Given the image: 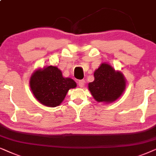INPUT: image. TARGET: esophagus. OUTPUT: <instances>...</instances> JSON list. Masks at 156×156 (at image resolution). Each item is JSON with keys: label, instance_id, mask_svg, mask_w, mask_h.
I'll return each mask as SVG.
<instances>
[{"label": "esophagus", "instance_id": "34e87169", "mask_svg": "<svg viewBox=\"0 0 156 156\" xmlns=\"http://www.w3.org/2000/svg\"><path fill=\"white\" fill-rule=\"evenodd\" d=\"M84 85H85L84 80H80L79 81H78V86H79L80 88H83Z\"/></svg>", "mask_w": 156, "mask_h": 156}]
</instances>
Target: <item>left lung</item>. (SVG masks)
I'll use <instances>...</instances> for the list:
<instances>
[{"label": "left lung", "mask_w": 156, "mask_h": 156, "mask_svg": "<svg viewBox=\"0 0 156 156\" xmlns=\"http://www.w3.org/2000/svg\"><path fill=\"white\" fill-rule=\"evenodd\" d=\"M94 80L88 83V89L97 102L113 103L126 90V80L123 74L108 63H101L94 71Z\"/></svg>", "instance_id": "left-lung-1"}]
</instances>
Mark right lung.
<instances>
[{
  "label": "right lung",
  "instance_id": "right-lung-1",
  "mask_svg": "<svg viewBox=\"0 0 156 156\" xmlns=\"http://www.w3.org/2000/svg\"><path fill=\"white\" fill-rule=\"evenodd\" d=\"M29 84L38 102L52 108L61 104L68 91L77 86L72 78L63 77L61 70L52 66L35 70L31 75Z\"/></svg>",
  "mask_w": 156,
  "mask_h": 156
}]
</instances>
